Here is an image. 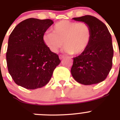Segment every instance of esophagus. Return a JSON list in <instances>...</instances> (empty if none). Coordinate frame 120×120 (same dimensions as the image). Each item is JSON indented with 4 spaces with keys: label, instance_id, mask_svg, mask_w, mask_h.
I'll return each instance as SVG.
<instances>
[{
    "label": "esophagus",
    "instance_id": "esophagus-1",
    "mask_svg": "<svg viewBox=\"0 0 120 120\" xmlns=\"http://www.w3.org/2000/svg\"><path fill=\"white\" fill-rule=\"evenodd\" d=\"M64 55H60L59 56V59H64Z\"/></svg>",
    "mask_w": 120,
    "mask_h": 120
}]
</instances>
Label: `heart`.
<instances>
[{
  "instance_id": "obj_1",
  "label": "heart",
  "mask_w": 120,
  "mask_h": 120,
  "mask_svg": "<svg viewBox=\"0 0 120 120\" xmlns=\"http://www.w3.org/2000/svg\"><path fill=\"white\" fill-rule=\"evenodd\" d=\"M43 35L44 43L52 52H58L62 45L68 54L79 55L83 52L91 40V29L85 22L62 20L58 22Z\"/></svg>"
}]
</instances>
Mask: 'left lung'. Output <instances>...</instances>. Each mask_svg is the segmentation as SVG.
<instances>
[{
    "instance_id": "1",
    "label": "left lung",
    "mask_w": 120,
    "mask_h": 120,
    "mask_svg": "<svg viewBox=\"0 0 120 120\" xmlns=\"http://www.w3.org/2000/svg\"><path fill=\"white\" fill-rule=\"evenodd\" d=\"M87 23L91 29V40L86 49L73 58L71 73L73 78L85 85L105 80L112 66L114 49L112 37L106 26L92 15L73 18Z\"/></svg>"
}]
</instances>
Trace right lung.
Listing matches in <instances>:
<instances>
[{"label":"right lung","mask_w":120,"mask_h":120,"mask_svg":"<svg viewBox=\"0 0 120 120\" xmlns=\"http://www.w3.org/2000/svg\"><path fill=\"white\" fill-rule=\"evenodd\" d=\"M53 23L50 19L30 18L18 24L8 39L6 58L15 83L27 90L48 83L61 61L45 45L43 37Z\"/></svg>","instance_id":"1"}]
</instances>
